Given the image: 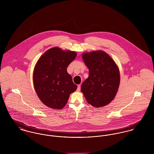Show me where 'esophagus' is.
I'll return each instance as SVG.
<instances>
[{
    "mask_svg": "<svg viewBox=\"0 0 154 154\" xmlns=\"http://www.w3.org/2000/svg\"><path fill=\"white\" fill-rule=\"evenodd\" d=\"M80 89H81V85H78L77 90H78V91H80Z\"/></svg>",
    "mask_w": 154,
    "mask_h": 154,
    "instance_id": "1",
    "label": "esophagus"
}]
</instances>
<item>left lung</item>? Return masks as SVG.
I'll use <instances>...</instances> for the list:
<instances>
[{
    "label": "left lung",
    "instance_id": "left-lung-1",
    "mask_svg": "<svg viewBox=\"0 0 154 154\" xmlns=\"http://www.w3.org/2000/svg\"><path fill=\"white\" fill-rule=\"evenodd\" d=\"M82 59L89 69V76L81 85V92L92 106H107L114 100L119 87L120 76L118 66L102 50L84 53Z\"/></svg>",
    "mask_w": 154,
    "mask_h": 154
}]
</instances>
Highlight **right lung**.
I'll list each match as a JSON object with an SVG mask.
<instances>
[{
  "label": "right lung",
  "mask_w": 154,
  "mask_h": 154,
  "mask_svg": "<svg viewBox=\"0 0 154 154\" xmlns=\"http://www.w3.org/2000/svg\"><path fill=\"white\" fill-rule=\"evenodd\" d=\"M76 53L55 47L47 50L39 58L33 72L35 91L46 106L60 110L66 106L70 94L77 89L67 72Z\"/></svg>",
  "instance_id": "right-lung-1"
}]
</instances>
